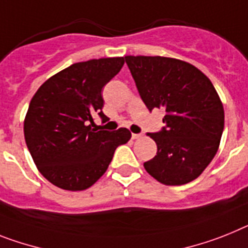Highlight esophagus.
I'll return each instance as SVG.
<instances>
[{
    "label": "esophagus",
    "instance_id": "34e87169",
    "mask_svg": "<svg viewBox=\"0 0 248 248\" xmlns=\"http://www.w3.org/2000/svg\"><path fill=\"white\" fill-rule=\"evenodd\" d=\"M140 137H142V135L141 134H132V139H134V140H136V139H140Z\"/></svg>",
    "mask_w": 248,
    "mask_h": 248
}]
</instances>
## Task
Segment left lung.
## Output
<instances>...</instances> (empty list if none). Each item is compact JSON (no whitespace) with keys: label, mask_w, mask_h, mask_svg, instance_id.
<instances>
[{"label":"left lung","mask_w":248,"mask_h":248,"mask_svg":"<svg viewBox=\"0 0 248 248\" xmlns=\"http://www.w3.org/2000/svg\"><path fill=\"white\" fill-rule=\"evenodd\" d=\"M143 103L164 108L165 127L147 134L157 145L155 157L143 163L150 175L165 185H183L204 171L219 147L224 111L204 73L165 57H124Z\"/></svg>","instance_id":"obj_1"}]
</instances>
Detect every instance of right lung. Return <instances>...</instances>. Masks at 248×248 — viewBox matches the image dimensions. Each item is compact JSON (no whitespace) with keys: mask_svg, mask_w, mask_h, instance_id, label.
Masks as SVG:
<instances>
[{"mask_svg":"<svg viewBox=\"0 0 248 248\" xmlns=\"http://www.w3.org/2000/svg\"><path fill=\"white\" fill-rule=\"evenodd\" d=\"M124 58L76 63L50 77L36 91L24 121L25 141L35 165L51 184L84 190L107 170L114 150L127 142V128L92 130L97 112L103 121L102 89L121 70Z\"/></svg>","mask_w":248,"mask_h":248,"instance_id":"obj_1","label":"right lung"}]
</instances>
